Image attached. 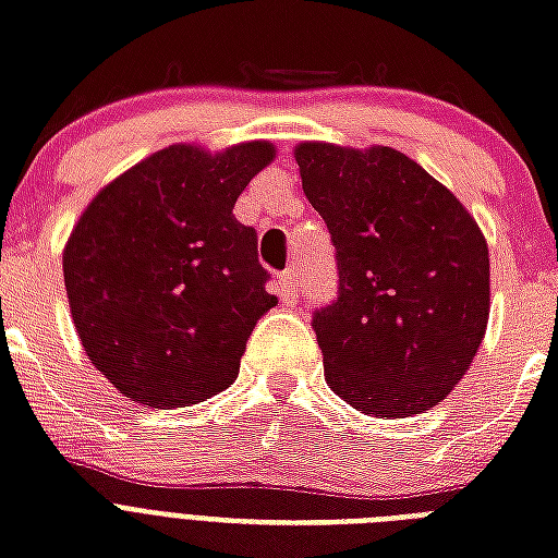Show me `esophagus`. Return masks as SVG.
<instances>
[{"mask_svg":"<svg viewBox=\"0 0 558 558\" xmlns=\"http://www.w3.org/2000/svg\"><path fill=\"white\" fill-rule=\"evenodd\" d=\"M278 295H280V301H283V304H295L298 287H295V271H292V269L280 275Z\"/></svg>","mask_w":558,"mask_h":558,"instance_id":"esophagus-1","label":"esophagus"}]
</instances>
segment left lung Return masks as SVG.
I'll return each mask as SVG.
<instances>
[{
  "instance_id": "obj_1",
  "label": "left lung",
  "mask_w": 558,
  "mask_h": 558,
  "mask_svg": "<svg viewBox=\"0 0 558 558\" xmlns=\"http://www.w3.org/2000/svg\"><path fill=\"white\" fill-rule=\"evenodd\" d=\"M336 245L339 298L313 315L327 385L373 416L428 411L463 379L489 322L475 217L393 147H295Z\"/></svg>"
}]
</instances>
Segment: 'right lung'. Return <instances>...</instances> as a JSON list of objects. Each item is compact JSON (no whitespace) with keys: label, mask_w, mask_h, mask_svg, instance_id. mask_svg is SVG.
<instances>
[{"label":"right lung","mask_w":558,"mask_h":558,"mask_svg":"<svg viewBox=\"0 0 558 558\" xmlns=\"http://www.w3.org/2000/svg\"><path fill=\"white\" fill-rule=\"evenodd\" d=\"M271 159L269 142L222 153L170 144L77 219L63 248L74 330L133 402L196 405L236 379L254 324L278 298L234 202Z\"/></svg>","instance_id":"1"}]
</instances>
